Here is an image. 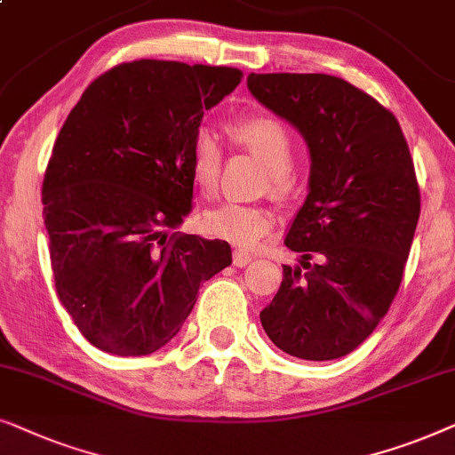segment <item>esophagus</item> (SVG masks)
<instances>
[{
    "label": "esophagus",
    "instance_id": "esophagus-1",
    "mask_svg": "<svg viewBox=\"0 0 455 455\" xmlns=\"http://www.w3.org/2000/svg\"><path fill=\"white\" fill-rule=\"evenodd\" d=\"M252 259H254L252 252L244 251V248H235L234 254H232V260H234L235 267H246L248 263H252Z\"/></svg>",
    "mask_w": 455,
    "mask_h": 455
}]
</instances>
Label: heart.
Returning a JSON list of instances; mask_svg holds the SVG:
<instances>
[{
  "mask_svg": "<svg viewBox=\"0 0 455 455\" xmlns=\"http://www.w3.org/2000/svg\"><path fill=\"white\" fill-rule=\"evenodd\" d=\"M229 140L246 148L269 167V180L275 190L288 186V176L294 165V140L288 128L271 116H246L228 126ZM192 180L204 195L217 188L223 164V147L213 130L201 126L190 140ZM204 232L234 244L252 248L269 234L273 215L260 204L226 201L203 213Z\"/></svg>",
  "mask_w": 455,
  "mask_h": 455,
  "instance_id": "heart-1",
  "label": "heart"
}]
</instances>
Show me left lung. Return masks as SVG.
Returning a JSON list of instances; mask_svg holds the SVG:
<instances>
[{"instance_id": "8db88e82", "label": "left lung", "mask_w": 455, "mask_h": 455, "mask_svg": "<svg viewBox=\"0 0 455 455\" xmlns=\"http://www.w3.org/2000/svg\"><path fill=\"white\" fill-rule=\"evenodd\" d=\"M248 89L288 120L310 151L308 196L285 246L277 294L260 310L265 333L290 356L335 360L375 331L400 290L420 190L395 116L329 74H251Z\"/></svg>"}]
</instances>
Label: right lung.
<instances>
[{"label": "right lung", "instance_id": "1", "mask_svg": "<svg viewBox=\"0 0 455 455\" xmlns=\"http://www.w3.org/2000/svg\"><path fill=\"white\" fill-rule=\"evenodd\" d=\"M240 80L238 68L126 61L92 80L66 117L43 217L60 302L99 350L157 352L201 283L232 263L228 242L176 228L192 209V134Z\"/></svg>", "mask_w": 455, "mask_h": 455}]
</instances>
